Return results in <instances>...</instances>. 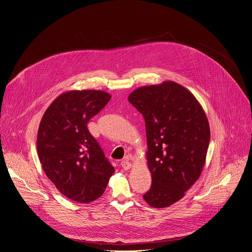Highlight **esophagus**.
Listing matches in <instances>:
<instances>
[{
    "instance_id": "1",
    "label": "esophagus",
    "mask_w": 252,
    "mask_h": 252,
    "mask_svg": "<svg viewBox=\"0 0 252 252\" xmlns=\"http://www.w3.org/2000/svg\"><path fill=\"white\" fill-rule=\"evenodd\" d=\"M121 165H122V167H123L125 170H127V169H129V168L131 167V163H130L127 159L123 160V161L121 162Z\"/></svg>"
}]
</instances>
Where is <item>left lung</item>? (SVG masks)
I'll return each mask as SVG.
<instances>
[{"label":"left lung","mask_w":252,"mask_h":252,"mask_svg":"<svg viewBox=\"0 0 252 252\" xmlns=\"http://www.w3.org/2000/svg\"><path fill=\"white\" fill-rule=\"evenodd\" d=\"M128 101L143 116L152 187L143 198L166 207L197 181L209 146L205 113L194 95L174 82L138 88Z\"/></svg>","instance_id":"obj_1"}]
</instances>
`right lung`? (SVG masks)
Masks as SVG:
<instances>
[{"mask_svg":"<svg viewBox=\"0 0 252 252\" xmlns=\"http://www.w3.org/2000/svg\"><path fill=\"white\" fill-rule=\"evenodd\" d=\"M101 91H71L58 96L41 121L37 149L50 181L67 198L88 203L100 197L115 172L89 121L111 99Z\"/></svg>","mask_w":252,"mask_h":252,"instance_id":"obj_1","label":"right lung"}]
</instances>
